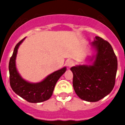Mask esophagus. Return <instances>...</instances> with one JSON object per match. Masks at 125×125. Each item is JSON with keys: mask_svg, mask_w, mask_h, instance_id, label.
<instances>
[{"mask_svg": "<svg viewBox=\"0 0 125 125\" xmlns=\"http://www.w3.org/2000/svg\"><path fill=\"white\" fill-rule=\"evenodd\" d=\"M66 64H67V66H68L69 68L71 67V66H73V65H74V62L73 61V60H69L67 61V63H66Z\"/></svg>", "mask_w": 125, "mask_h": 125, "instance_id": "34e87169", "label": "esophagus"}]
</instances>
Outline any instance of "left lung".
<instances>
[{
  "mask_svg": "<svg viewBox=\"0 0 125 125\" xmlns=\"http://www.w3.org/2000/svg\"><path fill=\"white\" fill-rule=\"evenodd\" d=\"M97 50L93 65L73 66V85L82 100L95 102L109 94L114 88L117 70V59L111 44L100 37L92 42Z\"/></svg>",
  "mask_w": 125,
  "mask_h": 125,
  "instance_id": "obj_1",
  "label": "left lung"
}]
</instances>
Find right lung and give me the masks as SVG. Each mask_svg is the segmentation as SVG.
<instances>
[{
    "label": "right lung",
    "instance_id": "right-lung-1",
    "mask_svg": "<svg viewBox=\"0 0 125 125\" xmlns=\"http://www.w3.org/2000/svg\"><path fill=\"white\" fill-rule=\"evenodd\" d=\"M25 38L16 45L9 62L10 83L16 94L30 103H40L48 100L52 95L57 82L66 71V68L55 71L37 83H30L22 79L16 68V55L19 45Z\"/></svg>",
    "mask_w": 125,
    "mask_h": 125
}]
</instances>
